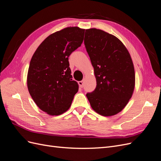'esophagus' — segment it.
<instances>
[{"label": "esophagus", "mask_w": 161, "mask_h": 161, "mask_svg": "<svg viewBox=\"0 0 161 161\" xmlns=\"http://www.w3.org/2000/svg\"><path fill=\"white\" fill-rule=\"evenodd\" d=\"M78 83H79V87L80 88H82L83 87V81L81 80V81H79L78 82Z\"/></svg>", "instance_id": "obj_1"}]
</instances>
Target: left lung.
<instances>
[{
	"mask_svg": "<svg viewBox=\"0 0 161 161\" xmlns=\"http://www.w3.org/2000/svg\"><path fill=\"white\" fill-rule=\"evenodd\" d=\"M84 43L97 80L95 89L86 95L91 108L103 116L118 114L134 89L135 72L130 53L118 38L95 28L86 30Z\"/></svg>",
	"mask_w": 161,
	"mask_h": 161,
	"instance_id": "obj_1",
	"label": "left lung"
}]
</instances>
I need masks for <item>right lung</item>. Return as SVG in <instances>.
I'll use <instances>...</instances> for the list:
<instances>
[{"label": "right lung", "instance_id": "right-lung-1", "mask_svg": "<svg viewBox=\"0 0 161 161\" xmlns=\"http://www.w3.org/2000/svg\"><path fill=\"white\" fill-rule=\"evenodd\" d=\"M85 30L66 27L51 34L39 46L27 73L30 94L39 108L59 115L70 108L79 85L72 80L69 57L83 42Z\"/></svg>", "mask_w": 161, "mask_h": 161}]
</instances>
